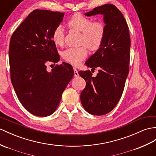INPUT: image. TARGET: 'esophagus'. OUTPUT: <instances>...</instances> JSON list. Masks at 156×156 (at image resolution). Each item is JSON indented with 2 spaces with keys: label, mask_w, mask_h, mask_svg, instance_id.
Listing matches in <instances>:
<instances>
[{
  "label": "esophagus",
  "mask_w": 156,
  "mask_h": 156,
  "mask_svg": "<svg viewBox=\"0 0 156 156\" xmlns=\"http://www.w3.org/2000/svg\"><path fill=\"white\" fill-rule=\"evenodd\" d=\"M74 75L75 77H78L79 76V74H78V72L77 70V69L76 68H74Z\"/></svg>",
  "instance_id": "1"
}]
</instances>
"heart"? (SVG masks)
Instances as JSON below:
<instances>
[{"instance_id": "b5f03b06", "label": "heart", "mask_w": 156, "mask_h": 156, "mask_svg": "<svg viewBox=\"0 0 156 156\" xmlns=\"http://www.w3.org/2000/svg\"><path fill=\"white\" fill-rule=\"evenodd\" d=\"M67 26L81 33L80 43L85 44L90 50H96L102 45L106 33V26L102 21L92 22V20L82 14H74L67 22ZM64 33L61 26H58L53 30L52 41L56 46L64 43ZM88 55L86 46L79 48H68L62 53L63 59L77 66Z\"/></svg>"}]
</instances>
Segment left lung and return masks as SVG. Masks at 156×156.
Instances as JSON below:
<instances>
[{
	"instance_id": "left-lung-1",
	"label": "left lung",
	"mask_w": 156,
	"mask_h": 156,
	"mask_svg": "<svg viewBox=\"0 0 156 156\" xmlns=\"http://www.w3.org/2000/svg\"><path fill=\"white\" fill-rule=\"evenodd\" d=\"M103 14L106 33L102 45L85 64L98 68L96 77L90 70L79 71L86 82L80 100L89 114L102 115L116 106L124 91L129 72L131 42L129 28L122 13L116 6L106 4L85 13L87 16Z\"/></svg>"
}]
</instances>
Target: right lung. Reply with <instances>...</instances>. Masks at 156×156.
I'll return each instance as SVG.
<instances>
[{"instance_id":"1","label":"right lung","mask_w":156,"mask_h":156,"mask_svg":"<svg viewBox=\"0 0 156 156\" xmlns=\"http://www.w3.org/2000/svg\"><path fill=\"white\" fill-rule=\"evenodd\" d=\"M63 12L34 10L13 32L9 46L10 78L18 98L27 111L45 117L56 111L62 94L74 76L70 64L46 70L60 60L52 34Z\"/></svg>"}]
</instances>
